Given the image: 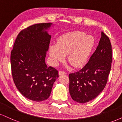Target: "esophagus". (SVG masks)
Instances as JSON below:
<instances>
[{"mask_svg": "<svg viewBox=\"0 0 122 122\" xmlns=\"http://www.w3.org/2000/svg\"><path fill=\"white\" fill-rule=\"evenodd\" d=\"M58 75H66V73L65 72H64V71H59V72H58Z\"/></svg>", "mask_w": 122, "mask_h": 122, "instance_id": "1", "label": "esophagus"}]
</instances>
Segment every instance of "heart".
<instances>
[{
	"instance_id": "heart-1",
	"label": "heart",
	"mask_w": 122,
	"mask_h": 122,
	"mask_svg": "<svg viewBox=\"0 0 122 122\" xmlns=\"http://www.w3.org/2000/svg\"><path fill=\"white\" fill-rule=\"evenodd\" d=\"M95 44V40L91 35L79 31L66 33L58 38L57 44L50 46V62L57 66L68 54V61L75 68H80L87 62Z\"/></svg>"
}]
</instances>
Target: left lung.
Wrapping results in <instances>:
<instances>
[{
  "instance_id": "obj_1",
  "label": "left lung",
  "mask_w": 122,
  "mask_h": 122,
  "mask_svg": "<svg viewBox=\"0 0 122 122\" xmlns=\"http://www.w3.org/2000/svg\"><path fill=\"white\" fill-rule=\"evenodd\" d=\"M112 62V47L109 38L102 32L97 48L83 68L69 75V93L80 103L93 100L107 84Z\"/></svg>"
}]
</instances>
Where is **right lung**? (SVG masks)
<instances>
[{"mask_svg": "<svg viewBox=\"0 0 122 122\" xmlns=\"http://www.w3.org/2000/svg\"><path fill=\"white\" fill-rule=\"evenodd\" d=\"M51 25V23H38L22 30L11 53L14 82L21 94L33 101L48 99L58 77V71L47 67L45 63L51 38L47 30Z\"/></svg>", "mask_w": 122, "mask_h": 122, "instance_id": "obj_1", "label": "right lung"}]
</instances>
